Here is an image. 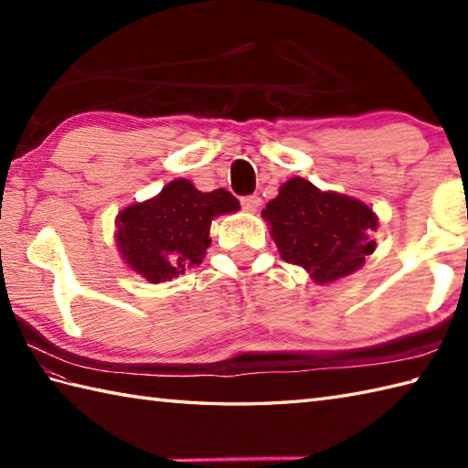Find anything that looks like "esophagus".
I'll return each instance as SVG.
<instances>
[{
    "instance_id": "esophagus-1",
    "label": "esophagus",
    "mask_w": 468,
    "mask_h": 468,
    "mask_svg": "<svg viewBox=\"0 0 468 468\" xmlns=\"http://www.w3.org/2000/svg\"><path fill=\"white\" fill-rule=\"evenodd\" d=\"M241 205H243L245 211L255 213L257 208H260V205H261V197H260V195H247V197H241Z\"/></svg>"
}]
</instances>
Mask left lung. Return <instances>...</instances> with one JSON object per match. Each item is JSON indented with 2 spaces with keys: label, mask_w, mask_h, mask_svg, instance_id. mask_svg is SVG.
<instances>
[{
  "label": "left lung",
  "mask_w": 468,
  "mask_h": 468,
  "mask_svg": "<svg viewBox=\"0 0 468 468\" xmlns=\"http://www.w3.org/2000/svg\"><path fill=\"white\" fill-rule=\"evenodd\" d=\"M261 215L283 260L303 267L315 283L357 271L374 253L370 233L378 217L372 208L354 197L320 191L302 176L283 183Z\"/></svg>",
  "instance_id": "8db88e82"
}]
</instances>
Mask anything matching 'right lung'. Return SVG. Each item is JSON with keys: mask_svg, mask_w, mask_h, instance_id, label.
Returning <instances> with one entry per match:
<instances>
[{"mask_svg": "<svg viewBox=\"0 0 468 468\" xmlns=\"http://www.w3.org/2000/svg\"><path fill=\"white\" fill-rule=\"evenodd\" d=\"M235 211L239 201L225 188L201 193L186 178H176L156 197L118 213L116 247L146 282H171L186 267L201 265L211 245L213 218Z\"/></svg>", "mask_w": 468, "mask_h": 468, "instance_id": "obj_1", "label": "right lung"}]
</instances>
